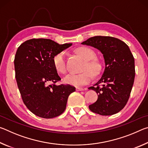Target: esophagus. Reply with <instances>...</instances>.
Returning a JSON list of instances; mask_svg holds the SVG:
<instances>
[{
	"instance_id": "obj_1",
	"label": "esophagus",
	"mask_w": 148,
	"mask_h": 148,
	"mask_svg": "<svg viewBox=\"0 0 148 148\" xmlns=\"http://www.w3.org/2000/svg\"><path fill=\"white\" fill-rule=\"evenodd\" d=\"M85 89L84 88H81V87H77L76 88V91H84Z\"/></svg>"
}]
</instances>
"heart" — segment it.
<instances>
[{
	"instance_id": "b5f03b06",
	"label": "heart",
	"mask_w": 148,
	"mask_h": 148,
	"mask_svg": "<svg viewBox=\"0 0 148 148\" xmlns=\"http://www.w3.org/2000/svg\"><path fill=\"white\" fill-rule=\"evenodd\" d=\"M77 53L86 60L83 72L79 74H69L64 77L66 84L75 86H82L91 81L95 76L101 73L102 69V62L96 59V53L93 49L87 47H79L76 49ZM53 65L56 71L61 74H65L67 71L66 52L62 51L54 56Z\"/></svg>"
}]
</instances>
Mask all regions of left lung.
<instances>
[{
    "instance_id": "1",
    "label": "left lung",
    "mask_w": 148,
    "mask_h": 148,
    "mask_svg": "<svg viewBox=\"0 0 148 148\" xmlns=\"http://www.w3.org/2000/svg\"><path fill=\"white\" fill-rule=\"evenodd\" d=\"M82 44L99 49L105 61L101 78L88 88L98 94V99L89 105V110L102 116L117 113L128 102L134 84V59L131 50L124 42L112 36H93Z\"/></svg>"
}]
</instances>
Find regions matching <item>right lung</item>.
Masks as SVG:
<instances>
[{"mask_svg":"<svg viewBox=\"0 0 148 148\" xmlns=\"http://www.w3.org/2000/svg\"><path fill=\"white\" fill-rule=\"evenodd\" d=\"M72 45L33 38L17 50L14 67L17 87L24 104L37 116L50 119L60 116L66 109L70 94L76 91L69 84H56L61 77L53 62L56 54Z\"/></svg>","mask_w":148,"mask_h":148,"instance_id":"1","label":"right lung"}]
</instances>
